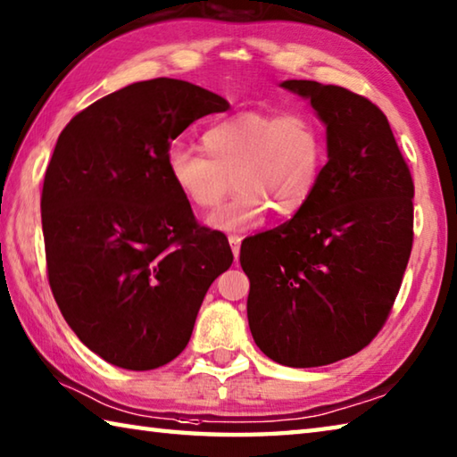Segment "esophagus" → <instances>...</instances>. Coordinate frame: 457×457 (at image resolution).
Listing matches in <instances>:
<instances>
[{
    "mask_svg": "<svg viewBox=\"0 0 457 457\" xmlns=\"http://www.w3.org/2000/svg\"><path fill=\"white\" fill-rule=\"evenodd\" d=\"M229 245H231V253H234V257L237 260L239 257V247H242V236H229Z\"/></svg>",
    "mask_w": 457,
    "mask_h": 457,
    "instance_id": "34e87169",
    "label": "esophagus"
}]
</instances>
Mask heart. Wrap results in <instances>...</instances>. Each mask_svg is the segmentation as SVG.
<instances>
[{
	"mask_svg": "<svg viewBox=\"0 0 457 457\" xmlns=\"http://www.w3.org/2000/svg\"><path fill=\"white\" fill-rule=\"evenodd\" d=\"M205 154L173 144L165 152L171 184L187 204L212 210L236 186L231 200L207 218L220 231L260 226L270 210L294 215L318 187L326 163V137L303 112H239L204 134Z\"/></svg>",
	"mask_w": 457,
	"mask_h": 457,
	"instance_id": "1",
	"label": "heart"
}]
</instances>
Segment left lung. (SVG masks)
Returning a JSON list of instances; mask_svg holds the SVG:
<instances>
[{"label":"left lung","instance_id":"1","mask_svg":"<svg viewBox=\"0 0 457 457\" xmlns=\"http://www.w3.org/2000/svg\"><path fill=\"white\" fill-rule=\"evenodd\" d=\"M326 126L328 163L303 210L242 244L257 347L289 368L363 350L384 326L413 242V181L387 118L339 86L286 79Z\"/></svg>","mask_w":457,"mask_h":457}]
</instances>
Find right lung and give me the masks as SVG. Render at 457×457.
Returning <instances> with one entry per match:
<instances>
[{
    "label": "right lung",
    "mask_w": 457,
    "mask_h": 457,
    "mask_svg": "<svg viewBox=\"0 0 457 457\" xmlns=\"http://www.w3.org/2000/svg\"><path fill=\"white\" fill-rule=\"evenodd\" d=\"M228 110L213 91L157 78L97 99L57 137L41 192L49 286L81 344L113 366L178 358L212 281L234 262L165 168L189 123Z\"/></svg>",
    "instance_id": "obj_1"
}]
</instances>
